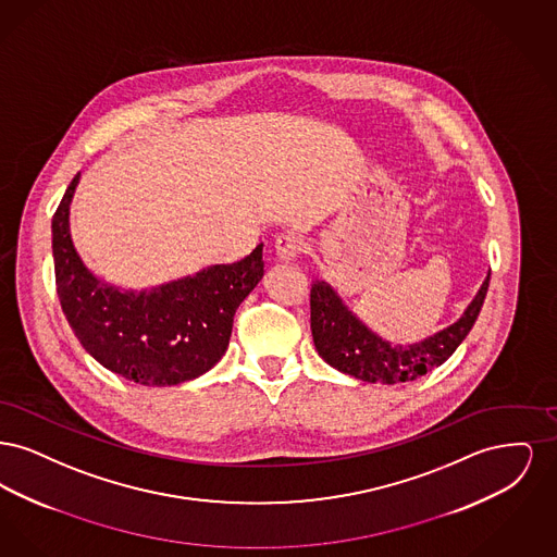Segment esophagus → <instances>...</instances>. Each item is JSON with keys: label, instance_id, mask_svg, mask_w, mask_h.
Listing matches in <instances>:
<instances>
[{"label": "esophagus", "instance_id": "esophagus-1", "mask_svg": "<svg viewBox=\"0 0 557 557\" xmlns=\"http://www.w3.org/2000/svg\"><path fill=\"white\" fill-rule=\"evenodd\" d=\"M307 242L300 236V234H294V232H284L275 238V252L280 259H294L298 257L302 250H305Z\"/></svg>", "mask_w": 557, "mask_h": 557}]
</instances>
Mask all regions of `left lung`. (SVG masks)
<instances>
[{"instance_id":"obj_1","label":"left lung","mask_w":557,"mask_h":557,"mask_svg":"<svg viewBox=\"0 0 557 557\" xmlns=\"http://www.w3.org/2000/svg\"><path fill=\"white\" fill-rule=\"evenodd\" d=\"M488 280L491 273L463 318L424 343L409 346H393L375 336L346 309L336 292L325 282H315L311 288L313 343L323 361L357 380L380 384L416 380L425 371L443 366L470 334L488 290Z\"/></svg>"}]
</instances>
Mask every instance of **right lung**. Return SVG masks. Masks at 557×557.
<instances>
[{"label": "right lung", "instance_id": "1", "mask_svg": "<svg viewBox=\"0 0 557 557\" xmlns=\"http://www.w3.org/2000/svg\"><path fill=\"white\" fill-rule=\"evenodd\" d=\"M79 175L52 219L60 307L81 346L107 370L144 386H173L211 370L230 345L239 302L263 277V244L232 265L144 292L100 282L73 246L69 207Z\"/></svg>", "mask_w": 557, "mask_h": 557}]
</instances>
